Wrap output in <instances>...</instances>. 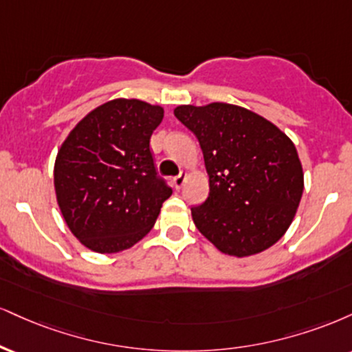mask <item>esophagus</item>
<instances>
[{"mask_svg": "<svg viewBox=\"0 0 352 352\" xmlns=\"http://www.w3.org/2000/svg\"><path fill=\"white\" fill-rule=\"evenodd\" d=\"M185 179H187V175H185V173H180V175L173 177V179H172V182H173V187H175V188H180L182 185L185 184Z\"/></svg>", "mask_w": 352, "mask_h": 352, "instance_id": "obj_1", "label": "esophagus"}]
</instances>
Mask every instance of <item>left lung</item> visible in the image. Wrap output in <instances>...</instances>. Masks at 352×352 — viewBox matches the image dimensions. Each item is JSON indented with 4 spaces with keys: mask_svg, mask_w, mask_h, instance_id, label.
Instances as JSON below:
<instances>
[{
    "mask_svg": "<svg viewBox=\"0 0 352 352\" xmlns=\"http://www.w3.org/2000/svg\"><path fill=\"white\" fill-rule=\"evenodd\" d=\"M173 114L197 135L210 177L208 198L192 208L198 231L228 256H254L274 245L303 193L302 162L289 135L230 103L182 104Z\"/></svg>",
    "mask_w": 352,
    "mask_h": 352,
    "instance_id": "obj_1",
    "label": "left lung"
}]
</instances>
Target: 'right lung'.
<instances>
[{
    "label": "right lung",
    "instance_id": "add662e5",
    "mask_svg": "<svg viewBox=\"0 0 352 352\" xmlns=\"http://www.w3.org/2000/svg\"><path fill=\"white\" fill-rule=\"evenodd\" d=\"M162 118L159 104L116 98L88 113L62 142L54 165L55 195L67 226L85 248L121 252L154 226L172 195L149 147Z\"/></svg>",
    "mask_w": 352,
    "mask_h": 352
}]
</instances>
